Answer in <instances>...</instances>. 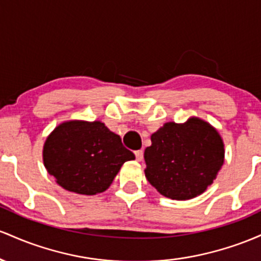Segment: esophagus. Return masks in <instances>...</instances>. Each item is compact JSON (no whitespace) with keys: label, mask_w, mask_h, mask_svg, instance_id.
Wrapping results in <instances>:
<instances>
[{"label":"esophagus","mask_w":261,"mask_h":261,"mask_svg":"<svg viewBox=\"0 0 261 261\" xmlns=\"http://www.w3.org/2000/svg\"><path fill=\"white\" fill-rule=\"evenodd\" d=\"M134 154H136V159L138 160V162H142L143 156H144V153H143V150H136V151H134Z\"/></svg>","instance_id":"esophagus-1"}]
</instances>
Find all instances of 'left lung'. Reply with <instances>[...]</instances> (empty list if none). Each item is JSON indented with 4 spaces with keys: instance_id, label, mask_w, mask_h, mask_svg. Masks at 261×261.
Masks as SVG:
<instances>
[{
    "instance_id": "left-lung-1",
    "label": "left lung",
    "mask_w": 261,
    "mask_h": 261,
    "mask_svg": "<svg viewBox=\"0 0 261 261\" xmlns=\"http://www.w3.org/2000/svg\"><path fill=\"white\" fill-rule=\"evenodd\" d=\"M144 151L145 177L171 200H190L212 185L224 163V144L210 123L191 117L168 122L151 134Z\"/></svg>"
}]
</instances>
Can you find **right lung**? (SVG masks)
<instances>
[{"label":"right lung","mask_w":261,"mask_h":261,"mask_svg":"<svg viewBox=\"0 0 261 261\" xmlns=\"http://www.w3.org/2000/svg\"><path fill=\"white\" fill-rule=\"evenodd\" d=\"M136 156L121 137L105 123L67 121L58 125L44 143L43 162L57 182L80 195L106 191L128 160Z\"/></svg>","instance_id":"add662e5"}]
</instances>
